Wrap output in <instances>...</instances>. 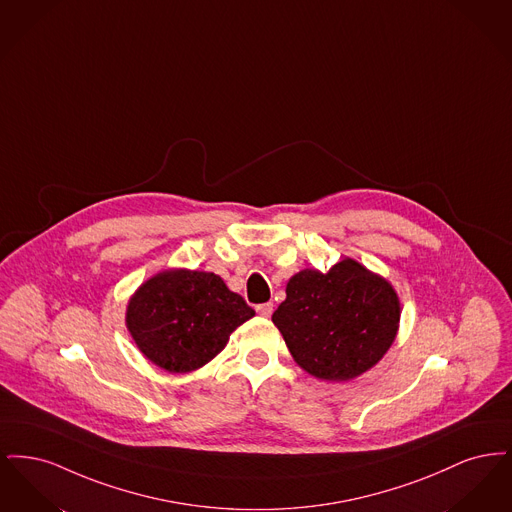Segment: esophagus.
I'll list each match as a JSON object with an SVG mask.
<instances>
[{"label": "esophagus", "mask_w": 512, "mask_h": 512, "mask_svg": "<svg viewBox=\"0 0 512 512\" xmlns=\"http://www.w3.org/2000/svg\"><path fill=\"white\" fill-rule=\"evenodd\" d=\"M255 309H257V313H259L261 317H270V315H272V303H261V305H257Z\"/></svg>", "instance_id": "1"}]
</instances>
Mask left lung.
<instances>
[{
  "mask_svg": "<svg viewBox=\"0 0 512 512\" xmlns=\"http://www.w3.org/2000/svg\"><path fill=\"white\" fill-rule=\"evenodd\" d=\"M399 317L390 284L345 259L326 274L305 268L292 276L272 322L303 370L320 380L345 382L384 357Z\"/></svg>",
  "mask_w": 512,
  "mask_h": 512,
  "instance_id": "left-lung-1",
  "label": "left lung"
}]
</instances>
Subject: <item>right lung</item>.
<instances>
[{
	"mask_svg": "<svg viewBox=\"0 0 512 512\" xmlns=\"http://www.w3.org/2000/svg\"><path fill=\"white\" fill-rule=\"evenodd\" d=\"M255 315L242 295L213 272L167 270L134 293L126 326L151 363L192 372L224 349L228 336Z\"/></svg>",
	"mask_w": 512,
	"mask_h": 512,
	"instance_id": "1",
	"label": "right lung"
}]
</instances>
